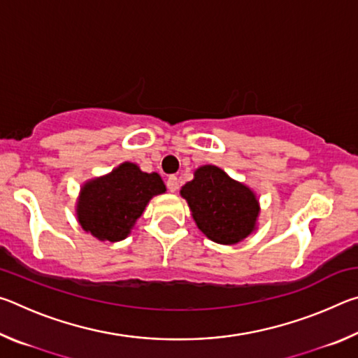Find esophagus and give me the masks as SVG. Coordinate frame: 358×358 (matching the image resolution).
Listing matches in <instances>:
<instances>
[{"mask_svg":"<svg viewBox=\"0 0 358 358\" xmlns=\"http://www.w3.org/2000/svg\"><path fill=\"white\" fill-rule=\"evenodd\" d=\"M167 187L171 192H175L178 189V178L175 177V175H171V177L167 178Z\"/></svg>","mask_w":358,"mask_h":358,"instance_id":"esophagus-1","label":"esophagus"}]
</instances>
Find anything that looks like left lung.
Listing matches in <instances>:
<instances>
[{
	"instance_id": "obj_1",
	"label": "left lung",
	"mask_w": 358,
	"mask_h": 358,
	"mask_svg": "<svg viewBox=\"0 0 358 358\" xmlns=\"http://www.w3.org/2000/svg\"><path fill=\"white\" fill-rule=\"evenodd\" d=\"M180 194L197 227L215 243L235 245L256 230L260 211L256 194L220 167H199Z\"/></svg>"
}]
</instances>
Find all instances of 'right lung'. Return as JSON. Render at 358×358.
I'll return each mask as SVG.
<instances>
[{"mask_svg": "<svg viewBox=\"0 0 358 358\" xmlns=\"http://www.w3.org/2000/svg\"><path fill=\"white\" fill-rule=\"evenodd\" d=\"M166 192L156 172H142L134 162H123L104 177L82 186L77 201V220L85 232L101 241L128 237L151 197Z\"/></svg>", "mask_w": 358, "mask_h": 358, "instance_id": "right-lung-1", "label": "right lung"}]
</instances>
